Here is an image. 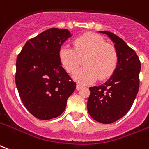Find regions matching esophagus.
<instances>
[{
	"mask_svg": "<svg viewBox=\"0 0 149 149\" xmlns=\"http://www.w3.org/2000/svg\"><path fill=\"white\" fill-rule=\"evenodd\" d=\"M83 88V86L80 85V84H77V90H80V89H81Z\"/></svg>",
	"mask_w": 149,
	"mask_h": 149,
	"instance_id": "34e87169",
	"label": "esophagus"
}]
</instances>
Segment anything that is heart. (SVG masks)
<instances>
[{"label":"heart","instance_id":"1","mask_svg":"<svg viewBox=\"0 0 149 149\" xmlns=\"http://www.w3.org/2000/svg\"><path fill=\"white\" fill-rule=\"evenodd\" d=\"M61 65L69 73L74 72L84 59V65L73 77L81 84H90L97 78L105 80L113 74L118 66V56L113 45L95 33H86L73 41V48L63 44L59 49Z\"/></svg>","mask_w":149,"mask_h":149}]
</instances>
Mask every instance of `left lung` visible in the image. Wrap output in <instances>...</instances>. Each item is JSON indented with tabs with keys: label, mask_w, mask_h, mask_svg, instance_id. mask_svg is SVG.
I'll return each mask as SVG.
<instances>
[{
	"label": "left lung",
	"mask_w": 149,
	"mask_h": 149,
	"mask_svg": "<svg viewBox=\"0 0 149 149\" xmlns=\"http://www.w3.org/2000/svg\"><path fill=\"white\" fill-rule=\"evenodd\" d=\"M114 43L118 62L111 77L101 85L89 88L88 111L94 120L103 124L116 122L130 111L139 90L141 62L136 52L122 38L107 31Z\"/></svg>",
	"instance_id": "8db88e82"
}]
</instances>
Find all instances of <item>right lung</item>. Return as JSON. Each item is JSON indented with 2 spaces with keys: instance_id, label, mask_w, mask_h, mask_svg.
<instances>
[{
  "instance_id": "1",
  "label": "right lung",
  "mask_w": 149,
  "mask_h": 149,
  "mask_svg": "<svg viewBox=\"0 0 149 149\" xmlns=\"http://www.w3.org/2000/svg\"><path fill=\"white\" fill-rule=\"evenodd\" d=\"M71 36L69 30L49 28L27 41L17 57L16 88L24 107L38 119L61 115L76 89L58 58L60 47Z\"/></svg>"
}]
</instances>
